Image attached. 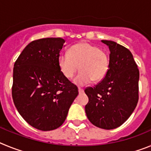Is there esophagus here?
<instances>
[{"label":"esophagus","mask_w":151,"mask_h":151,"mask_svg":"<svg viewBox=\"0 0 151 151\" xmlns=\"http://www.w3.org/2000/svg\"><path fill=\"white\" fill-rule=\"evenodd\" d=\"M78 93H79V94H82V93H84L83 89L81 88H78Z\"/></svg>","instance_id":"obj_1"}]
</instances>
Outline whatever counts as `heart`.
<instances>
[{
  "instance_id": "b5f03b06",
  "label": "heart",
  "mask_w": 151,
  "mask_h": 151,
  "mask_svg": "<svg viewBox=\"0 0 151 151\" xmlns=\"http://www.w3.org/2000/svg\"><path fill=\"white\" fill-rule=\"evenodd\" d=\"M58 66L61 73L67 78L73 77L79 68L80 73L74 78V83L79 86L93 82H100L109 70L107 54L97 46L81 42L72 46L69 54L58 57Z\"/></svg>"
}]
</instances>
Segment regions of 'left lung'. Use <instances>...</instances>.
Returning a JSON list of instances; mask_svg holds the SVG:
<instances>
[{
	"label": "left lung",
	"instance_id": "8db88e82",
	"mask_svg": "<svg viewBox=\"0 0 151 151\" xmlns=\"http://www.w3.org/2000/svg\"><path fill=\"white\" fill-rule=\"evenodd\" d=\"M110 50L109 70L94 88L85 90L88 119L104 129L120 126L129 118L138 101L139 70L130 50L116 42L102 40Z\"/></svg>",
	"mask_w": 151,
	"mask_h": 151
}]
</instances>
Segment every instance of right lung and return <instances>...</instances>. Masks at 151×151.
I'll list each match as a JSON object with an SVG mask.
<instances>
[{
  "label": "right lung",
  "instance_id": "add662e5",
  "mask_svg": "<svg viewBox=\"0 0 151 151\" xmlns=\"http://www.w3.org/2000/svg\"><path fill=\"white\" fill-rule=\"evenodd\" d=\"M61 38L32 41L13 68L12 96L22 118L38 130L59 128L78 96V88L61 73L58 57L64 47Z\"/></svg>",
  "mask_w": 151,
  "mask_h": 151
}]
</instances>
